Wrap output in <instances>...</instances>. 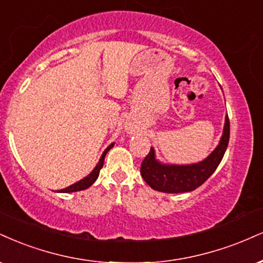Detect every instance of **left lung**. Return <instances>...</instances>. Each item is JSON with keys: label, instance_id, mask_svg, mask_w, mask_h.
<instances>
[{"label": "left lung", "instance_id": "obj_1", "mask_svg": "<svg viewBox=\"0 0 263 263\" xmlns=\"http://www.w3.org/2000/svg\"><path fill=\"white\" fill-rule=\"evenodd\" d=\"M229 135L230 123L227 114L223 135L216 149L205 159L187 165L159 162L156 158V151L151 147V152L144 158L141 165L142 178L152 189L165 194L194 191L216 172L218 165L222 162L229 143Z\"/></svg>", "mask_w": 263, "mask_h": 263}]
</instances>
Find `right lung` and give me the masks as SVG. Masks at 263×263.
Returning a JSON list of instances; mask_svg holds the SVG:
<instances>
[{
	"label": "right lung",
	"mask_w": 263,
	"mask_h": 263,
	"mask_svg": "<svg viewBox=\"0 0 263 263\" xmlns=\"http://www.w3.org/2000/svg\"><path fill=\"white\" fill-rule=\"evenodd\" d=\"M112 147H114V143L110 144L109 147H107L106 149L103 152V154H101V157H100L99 162H98V164H97V166L94 167L93 172H91V173L89 174V175H87V176H85V178L80 180V181L74 182L73 185L68 186V187L60 190V191H58V192H63V194H68V192H77V191H82V190H85V189L90 187V186L93 185L94 182H96V180L98 179V176H99L100 169H101V167H103L104 159H105L106 153H107V152H109L110 149H111Z\"/></svg>",
	"instance_id": "1"
}]
</instances>
